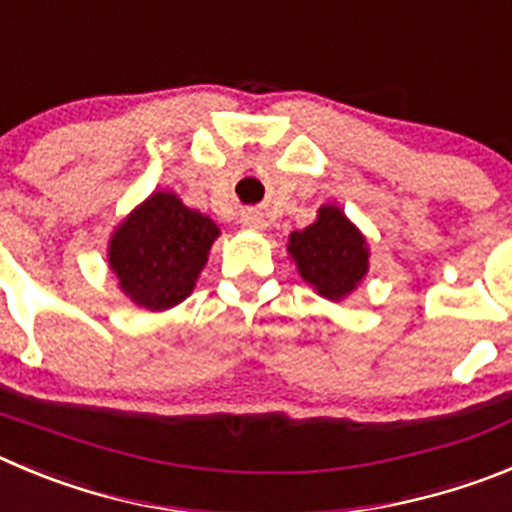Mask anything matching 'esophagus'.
I'll return each instance as SVG.
<instances>
[{
  "label": "esophagus",
  "instance_id": "obj_1",
  "mask_svg": "<svg viewBox=\"0 0 512 512\" xmlns=\"http://www.w3.org/2000/svg\"><path fill=\"white\" fill-rule=\"evenodd\" d=\"M243 225L251 228V231H261V228H264V218H261L259 213H246L243 215Z\"/></svg>",
  "mask_w": 512,
  "mask_h": 512
}]
</instances>
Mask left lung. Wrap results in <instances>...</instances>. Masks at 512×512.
I'll list each match as a JSON object with an SVG mask.
<instances>
[{
	"label": "left lung",
	"instance_id": "8db88e82",
	"mask_svg": "<svg viewBox=\"0 0 512 512\" xmlns=\"http://www.w3.org/2000/svg\"><path fill=\"white\" fill-rule=\"evenodd\" d=\"M287 251L309 287L332 302L348 297L368 274L365 236L337 205H322L312 225L289 236Z\"/></svg>",
	"mask_w": 512,
	"mask_h": 512
}]
</instances>
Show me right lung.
Returning <instances> with one entry per match:
<instances>
[{"label": "right lung", "mask_w": 512, "mask_h": 512, "mask_svg": "<svg viewBox=\"0 0 512 512\" xmlns=\"http://www.w3.org/2000/svg\"><path fill=\"white\" fill-rule=\"evenodd\" d=\"M218 236V225L175 192H154L114 231L109 266L131 302L162 312L190 297Z\"/></svg>", "instance_id": "add662e5"}]
</instances>
